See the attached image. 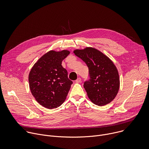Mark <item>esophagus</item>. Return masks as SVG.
I'll return each mask as SVG.
<instances>
[{
  "instance_id": "1",
  "label": "esophagus",
  "mask_w": 149,
  "mask_h": 149,
  "mask_svg": "<svg viewBox=\"0 0 149 149\" xmlns=\"http://www.w3.org/2000/svg\"><path fill=\"white\" fill-rule=\"evenodd\" d=\"M81 79L80 78H78L75 80V82H77V83H79V82H81Z\"/></svg>"
}]
</instances>
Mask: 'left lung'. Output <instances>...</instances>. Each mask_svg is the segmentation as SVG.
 <instances>
[{
    "label": "left lung",
    "instance_id": "obj_1",
    "mask_svg": "<svg viewBox=\"0 0 149 149\" xmlns=\"http://www.w3.org/2000/svg\"><path fill=\"white\" fill-rule=\"evenodd\" d=\"M88 67L90 79L85 81L84 87L90 100L102 106L111 102L120 87L118 70L113 61L100 51L91 47L74 51Z\"/></svg>",
    "mask_w": 149,
    "mask_h": 149
}]
</instances>
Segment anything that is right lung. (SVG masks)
Here are the masks:
<instances>
[{"label": "right lung", "instance_id": "right-lung-1", "mask_svg": "<svg viewBox=\"0 0 149 149\" xmlns=\"http://www.w3.org/2000/svg\"><path fill=\"white\" fill-rule=\"evenodd\" d=\"M70 52L50 51L35 63L29 74V88L36 101L43 107L52 109L66 99L72 81L62 61Z\"/></svg>", "mask_w": 149, "mask_h": 149}]
</instances>
